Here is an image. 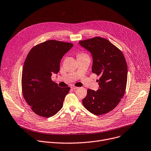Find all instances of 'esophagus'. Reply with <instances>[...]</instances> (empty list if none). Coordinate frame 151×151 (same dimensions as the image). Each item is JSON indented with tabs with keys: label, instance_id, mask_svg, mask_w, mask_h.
<instances>
[{
	"label": "esophagus",
	"instance_id": "34e87169",
	"mask_svg": "<svg viewBox=\"0 0 151 151\" xmlns=\"http://www.w3.org/2000/svg\"><path fill=\"white\" fill-rule=\"evenodd\" d=\"M78 87L75 86H71V89H78Z\"/></svg>",
	"mask_w": 151,
	"mask_h": 151
}]
</instances>
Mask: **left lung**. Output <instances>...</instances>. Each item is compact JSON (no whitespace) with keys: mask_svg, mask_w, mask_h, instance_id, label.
I'll use <instances>...</instances> for the list:
<instances>
[{"mask_svg":"<svg viewBox=\"0 0 151 151\" xmlns=\"http://www.w3.org/2000/svg\"><path fill=\"white\" fill-rule=\"evenodd\" d=\"M79 44L92 56V72L100 76L97 91L88 89L84 107L96 115L106 114L118 105L127 83V66L122 52L109 40L96 37Z\"/></svg>","mask_w":151,"mask_h":151,"instance_id":"left-lung-1","label":"left lung"}]
</instances>
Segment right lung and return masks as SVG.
I'll list each match as a JSON object with an SVG mask.
<instances>
[{"instance_id":"add662e5","label":"right lung","mask_w":151,"mask_h":151,"mask_svg":"<svg viewBox=\"0 0 151 151\" xmlns=\"http://www.w3.org/2000/svg\"><path fill=\"white\" fill-rule=\"evenodd\" d=\"M73 44L54 40L40 43L30 50L24 64L22 89L32 111L43 117L56 114L63 107L70 88H60L51 80L57 74L63 56Z\"/></svg>"}]
</instances>
